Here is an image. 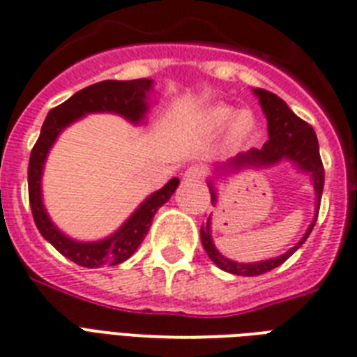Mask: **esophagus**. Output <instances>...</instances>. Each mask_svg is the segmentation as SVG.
<instances>
[{"label": "esophagus", "instance_id": "esophagus-1", "mask_svg": "<svg viewBox=\"0 0 357 357\" xmlns=\"http://www.w3.org/2000/svg\"><path fill=\"white\" fill-rule=\"evenodd\" d=\"M202 176H204V169H202L201 165H190L184 171V178L186 181H202Z\"/></svg>", "mask_w": 357, "mask_h": 357}]
</instances>
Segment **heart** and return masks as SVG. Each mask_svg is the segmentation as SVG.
<instances>
[{"mask_svg": "<svg viewBox=\"0 0 357 357\" xmlns=\"http://www.w3.org/2000/svg\"><path fill=\"white\" fill-rule=\"evenodd\" d=\"M204 123L208 129H223L225 125L230 123V139L232 142H243L249 138L256 127L255 114L250 110H239L236 112L230 107H213L204 114Z\"/></svg>", "mask_w": 357, "mask_h": 357, "instance_id": "obj_1", "label": "heart"}]
</instances>
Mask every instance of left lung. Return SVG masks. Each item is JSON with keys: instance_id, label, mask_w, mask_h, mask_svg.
<instances>
[{"instance_id": "1", "label": "left lung", "mask_w": 357, "mask_h": 357, "mask_svg": "<svg viewBox=\"0 0 357 357\" xmlns=\"http://www.w3.org/2000/svg\"><path fill=\"white\" fill-rule=\"evenodd\" d=\"M252 92L259 99L261 110H264L265 118H267L269 139L265 142L261 149H250L247 153H239L238 156H234L228 162L218 164L215 165V173L223 176L227 173L245 169V167H269V165H276L282 160L291 162L301 171L312 175L313 190H315V219L307 227L306 234L302 236L301 241L293 249L287 250L286 255L271 259H261V261H255V264H239V261L228 259L227 256H223L215 249L212 239L210 218H208L206 225L201 227L202 247H204L206 255L210 256V259L218 265L219 269L239 276L264 275L267 271L275 269V267L284 264L296 249H301V245L306 241L310 232L315 227L321 195H323L324 188V167L323 162H321V155H319L317 136H315V130H313L312 125H307L304 119L298 118L291 108L287 107L286 101H282L275 93L261 90V88H255ZM208 186H210V193H212V204H215L218 202V190H215V184H213L212 178L208 181Z\"/></svg>"}]
</instances>
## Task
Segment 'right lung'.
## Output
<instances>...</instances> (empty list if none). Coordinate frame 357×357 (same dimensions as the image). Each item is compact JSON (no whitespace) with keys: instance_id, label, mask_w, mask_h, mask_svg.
I'll return each instance as SVG.
<instances>
[{"instance_id":"obj_1","label":"right lung","mask_w":357,"mask_h":357,"mask_svg":"<svg viewBox=\"0 0 357 357\" xmlns=\"http://www.w3.org/2000/svg\"><path fill=\"white\" fill-rule=\"evenodd\" d=\"M151 92H153L151 79L102 81L82 88L73 93L68 101L50 110L42 125L38 139L31 151L27 181H29L31 210H33L36 228L62 256L81 267L96 269L101 265H118L129 259L149 232L156 210L169 201L171 195L175 193L178 178L176 176L171 178L162 190L151 193L112 236L99 239V241H75L53 225L42 202V171H44L47 153L59 138V134L86 114L112 112L134 125L144 123L151 107Z\"/></svg>"}]
</instances>
